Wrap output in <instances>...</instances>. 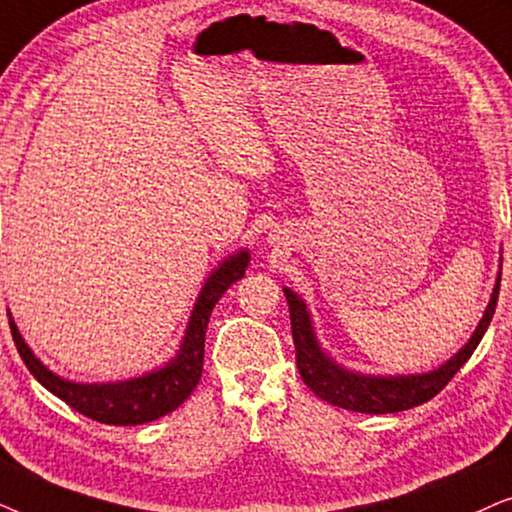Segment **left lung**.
Wrapping results in <instances>:
<instances>
[{
  "instance_id": "1",
  "label": "left lung",
  "mask_w": 512,
  "mask_h": 512,
  "mask_svg": "<svg viewBox=\"0 0 512 512\" xmlns=\"http://www.w3.org/2000/svg\"><path fill=\"white\" fill-rule=\"evenodd\" d=\"M501 274L496 278L492 299H489L485 316L480 325L475 327L473 337L463 349L440 365L438 370L424 374H398V377H374V374H358L344 370L337 365L327 353L320 349L316 332L306 304L290 288H283L285 299L290 306V325H292V342H295L297 370L302 374L304 384L311 388L318 398L325 403L342 407L351 412L365 414H391L403 412L410 407L424 405L435 398L442 388L449 384V379L466 365V360L478 349L480 339L485 337L489 323L496 311V299H499Z\"/></svg>"
}]
</instances>
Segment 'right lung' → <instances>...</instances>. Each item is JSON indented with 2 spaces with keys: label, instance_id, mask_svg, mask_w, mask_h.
I'll return each mask as SVG.
<instances>
[{
  "label": "right lung",
  "instance_id": "1",
  "mask_svg": "<svg viewBox=\"0 0 512 512\" xmlns=\"http://www.w3.org/2000/svg\"><path fill=\"white\" fill-rule=\"evenodd\" d=\"M250 262L248 250H238L229 255L213 274L208 276L201 295L196 299L192 318H189L185 339L173 360H168L161 370H154L142 377L128 381H114V384H74L58 374H53L42 360H39L20 337L16 323L9 318L13 342L27 365L44 388L58 395L63 403L77 410L84 417L100 421L109 426H138L166 417L177 410L199 384L203 372V349H206V330L213 306L229 290L231 283L245 276V267Z\"/></svg>",
  "mask_w": 512,
  "mask_h": 512
}]
</instances>
